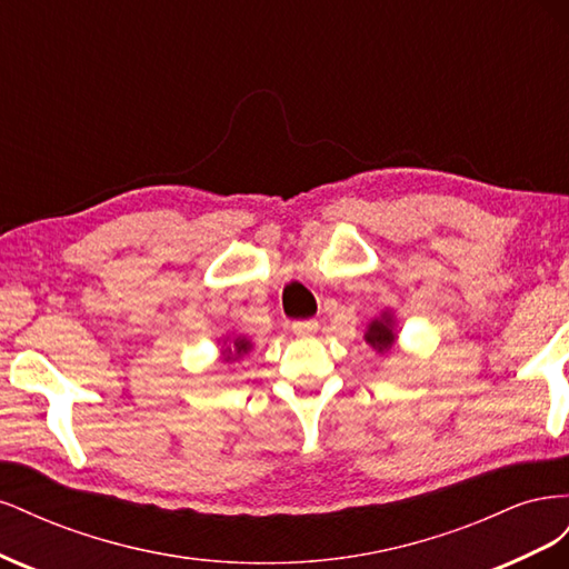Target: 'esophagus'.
<instances>
[{"mask_svg": "<svg viewBox=\"0 0 569 569\" xmlns=\"http://www.w3.org/2000/svg\"><path fill=\"white\" fill-rule=\"evenodd\" d=\"M291 332L297 337H311L318 332V320L316 318H308V320H295L291 322Z\"/></svg>", "mask_w": 569, "mask_h": 569, "instance_id": "obj_1", "label": "esophagus"}]
</instances>
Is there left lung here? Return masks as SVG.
I'll return each instance as SVG.
<instances>
[{
    "mask_svg": "<svg viewBox=\"0 0 569 569\" xmlns=\"http://www.w3.org/2000/svg\"><path fill=\"white\" fill-rule=\"evenodd\" d=\"M366 341L377 351H389L393 343V332H391V322L389 320H375L370 325V330L366 335Z\"/></svg>",
    "mask_w": 569,
    "mask_h": 569,
    "instance_id": "left-lung-1",
    "label": "left lung"
}]
</instances>
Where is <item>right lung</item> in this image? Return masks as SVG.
<instances>
[{"mask_svg": "<svg viewBox=\"0 0 569 569\" xmlns=\"http://www.w3.org/2000/svg\"><path fill=\"white\" fill-rule=\"evenodd\" d=\"M234 349H237V353L249 351V341H247V339H237V341H234ZM228 360H232V353H228Z\"/></svg>", "mask_w": 569, "mask_h": 569, "instance_id": "1", "label": "right lung"}]
</instances>
